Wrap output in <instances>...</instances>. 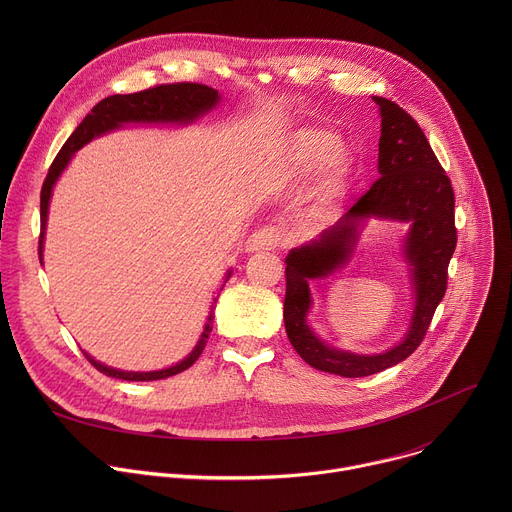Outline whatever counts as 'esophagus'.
Returning <instances> with one entry per match:
<instances>
[{
	"mask_svg": "<svg viewBox=\"0 0 512 512\" xmlns=\"http://www.w3.org/2000/svg\"><path fill=\"white\" fill-rule=\"evenodd\" d=\"M279 241H281V235L277 229L273 227H265V229H259L255 231L247 243H245V251L247 253H257V251H273L275 247H279Z\"/></svg>",
	"mask_w": 512,
	"mask_h": 512,
	"instance_id": "esophagus-1",
	"label": "esophagus"
}]
</instances>
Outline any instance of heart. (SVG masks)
Instances as JSON below:
<instances>
[{
	"mask_svg": "<svg viewBox=\"0 0 512 512\" xmlns=\"http://www.w3.org/2000/svg\"><path fill=\"white\" fill-rule=\"evenodd\" d=\"M338 151V137L322 129H302L294 133L281 150L277 174L285 184H302L320 174L312 206L304 216V223L310 227L332 216L346 194L352 162L346 154L338 155Z\"/></svg>",
	"mask_w": 512,
	"mask_h": 512,
	"instance_id": "obj_1",
	"label": "heart"
}]
</instances>
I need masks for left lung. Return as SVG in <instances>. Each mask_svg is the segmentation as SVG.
Instances as JSON below:
<instances>
[{
	"instance_id": "left-lung-1",
	"label": "left lung",
	"mask_w": 512,
	"mask_h": 512,
	"mask_svg": "<svg viewBox=\"0 0 512 512\" xmlns=\"http://www.w3.org/2000/svg\"><path fill=\"white\" fill-rule=\"evenodd\" d=\"M381 117L379 180L340 221L285 257V332L310 367L346 379L369 377L403 362L423 340L448 283V263L456 249L454 190L415 119L397 103L373 97ZM403 222L402 240L412 289V316L406 336L383 353L358 355L324 343L309 326L313 305L309 283L347 264L366 225Z\"/></svg>"
}]
</instances>
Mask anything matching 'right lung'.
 Returning <instances> with one entry per match:
<instances>
[{"mask_svg": "<svg viewBox=\"0 0 512 512\" xmlns=\"http://www.w3.org/2000/svg\"><path fill=\"white\" fill-rule=\"evenodd\" d=\"M221 101H223V97L218 95V91H214L210 87L196 85V83H178V85H160V87L141 91V93H133V95H113V97L103 99L99 105H95L93 111L81 121V125L75 131H72V135L66 139V143L62 145V150L58 152V156L52 162V166L48 170V176L44 180L42 194H40V221H42L40 247H38L40 263H44L42 253H44V237H46L52 190H54L58 178L62 176V172L68 168L72 156H75L81 148H85V145L89 141H93L95 137H101V135L111 133L115 129H121L123 125H131V123H137V125H182V127L192 125L200 117L214 111L218 105H221ZM231 273H233V269L227 271L223 287L229 281ZM214 304H216V300H214ZM214 304L210 306V312L206 316V324L202 328V334H200L198 342L194 344V348L180 362L172 364V367L158 369V371H121V369H115V367H107V364L99 362L89 352H85V350L83 352L97 371H101L103 375L113 377V379H121V381H160V379L174 377V375L186 371L188 367H192L196 358L202 354V350L206 346V340L212 332Z\"/></svg>", "mask_w": 512, "mask_h": 512, "instance_id": "1", "label": "right lung"}]
</instances>
